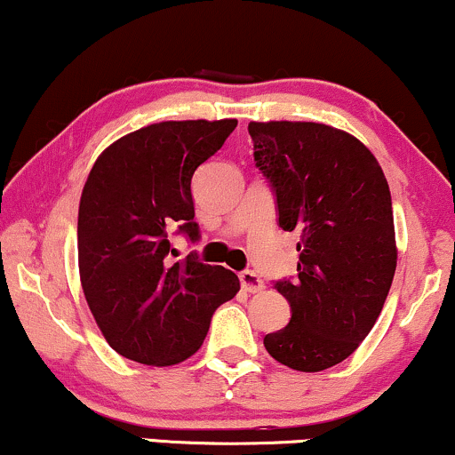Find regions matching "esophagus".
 Returning <instances> with one entry per match:
<instances>
[{
  "label": "esophagus",
  "mask_w": 455,
  "mask_h": 455,
  "mask_svg": "<svg viewBox=\"0 0 455 455\" xmlns=\"http://www.w3.org/2000/svg\"><path fill=\"white\" fill-rule=\"evenodd\" d=\"M239 282H242V288L245 290V292H250V294L260 292V290L265 288V282H262L260 277L256 275L254 271H250V269H245V271L239 273Z\"/></svg>",
  "instance_id": "34e87169"
}]
</instances>
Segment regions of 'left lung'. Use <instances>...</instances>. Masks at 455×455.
Segmentation results:
<instances>
[{
    "label": "left lung",
    "instance_id": "obj_1",
    "mask_svg": "<svg viewBox=\"0 0 455 455\" xmlns=\"http://www.w3.org/2000/svg\"><path fill=\"white\" fill-rule=\"evenodd\" d=\"M248 131L280 227L300 237L299 275L275 282L292 315L265 347L290 369L317 373L354 354L384 309L396 271L390 186L346 131L288 120Z\"/></svg>",
    "mask_w": 455,
    "mask_h": 455
}]
</instances>
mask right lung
Returning a JSON list of instances; mask_svg holds the SVG:
<instances>
[{"label":"right lung","instance_id":"add662e5","mask_svg":"<svg viewBox=\"0 0 455 455\" xmlns=\"http://www.w3.org/2000/svg\"><path fill=\"white\" fill-rule=\"evenodd\" d=\"M237 120H167L114 141L92 165L78 212L86 303L109 347L140 364H178L201 347L213 311L239 290L233 271L190 254L169 259V237L199 242L190 182Z\"/></svg>","mask_w":455,"mask_h":455}]
</instances>
